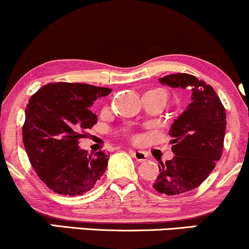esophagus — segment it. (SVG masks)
I'll return each instance as SVG.
<instances>
[{"label": "esophagus", "instance_id": "1", "mask_svg": "<svg viewBox=\"0 0 249 249\" xmlns=\"http://www.w3.org/2000/svg\"><path fill=\"white\" fill-rule=\"evenodd\" d=\"M131 153L134 157V159L138 161H145L147 159V154L144 152V151L139 150H131Z\"/></svg>", "mask_w": 249, "mask_h": 249}]
</instances>
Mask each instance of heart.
<instances>
[{
  "instance_id": "obj_1",
  "label": "heart",
  "mask_w": 249,
  "mask_h": 249,
  "mask_svg": "<svg viewBox=\"0 0 249 249\" xmlns=\"http://www.w3.org/2000/svg\"><path fill=\"white\" fill-rule=\"evenodd\" d=\"M156 92H158V93H160V95H162L165 97V98L167 99V93L165 92V91H162V90H156Z\"/></svg>"
}]
</instances>
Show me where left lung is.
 I'll return each mask as SVG.
<instances>
[{"label": "left lung", "mask_w": 249, "mask_h": 249, "mask_svg": "<svg viewBox=\"0 0 249 249\" xmlns=\"http://www.w3.org/2000/svg\"><path fill=\"white\" fill-rule=\"evenodd\" d=\"M162 85L192 91L186 110L174 119L168 134L174 157L159 166L152 187L166 196L186 193L204 182L221 158L226 112L211 85L188 73L159 78Z\"/></svg>", "instance_id": "8db88e82"}]
</instances>
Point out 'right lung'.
Returning a JSON list of instances; mask_svg holds the SVG:
<instances>
[{
	"label": "right lung",
	"instance_id": "add662e5",
	"mask_svg": "<svg viewBox=\"0 0 249 249\" xmlns=\"http://www.w3.org/2000/svg\"><path fill=\"white\" fill-rule=\"evenodd\" d=\"M111 89L83 83H49L30 97L22 128L23 144L39 179L63 196L87 193L105 173L108 154L79 147L83 131L98 118L93 102Z\"/></svg>",
	"mask_w": 249,
	"mask_h": 249
}]
</instances>
